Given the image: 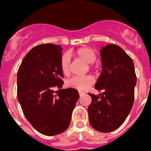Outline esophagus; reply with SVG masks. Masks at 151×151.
<instances>
[{
	"label": "esophagus",
	"instance_id": "1",
	"mask_svg": "<svg viewBox=\"0 0 151 151\" xmlns=\"http://www.w3.org/2000/svg\"><path fill=\"white\" fill-rule=\"evenodd\" d=\"M79 95H80V96H82L85 95V92H79Z\"/></svg>",
	"mask_w": 151,
	"mask_h": 151
}]
</instances>
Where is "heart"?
<instances>
[{
    "label": "heart",
    "instance_id": "heart-1",
    "mask_svg": "<svg viewBox=\"0 0 151 151\" xmlns=\"http://www.w3.org/2000/svg\"><path fill=\"white\" fill-rule=\"evenodd\" d=\"M78 58L88 64L93 63L96 59V55L93 49L88 47H83L75 52ZM61 69L65 75H68L70 71V59L68 55H64L61 60ZM95 80L92 76H76L67 81V85L79 91L86 90L94 83Z\"/></svg>",
    "mask_w": 151,
    "mask_h": 151
}]
</instances>
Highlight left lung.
<instances>
[{"mask_svg":"<svg viewBox=\"0 0 151 151\" xmlns=\"http://www.w3.org/2000/svg\"><path fill=\"white\" fill-rule=\"evenodd\" d=\"M102 73L95 88L103 91L96 96L89 94L92 103L88 117L92 127L101 132H110L122 125L134 102L136 75L132 59L116 45L100 49Z\"/></svg>","mask_w":151,"mask_h":151,"instance_id":"left-lung-1","label":"left lung"}]
</instances>
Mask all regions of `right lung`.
Returning <instances> with one entry per match:
<instances>
[{"mask_svg": "<svg viewBox=\"0 0 151 151\" xmlns=\"http://www.w3.org/2000/svg\"><path fill=\"white\" fill-rule=\"evenodd\" d=\"M60 45L46 44L29 51L17 73V96L25 117L40 133L52 136L66 131L79 94L63 85ZM59 88L54 94V88Z\"/></svg>", "mask_w": 151, "mask_h": 151, "instance_id": "right-lung-1", "label": "right lung"}]
</instances>
